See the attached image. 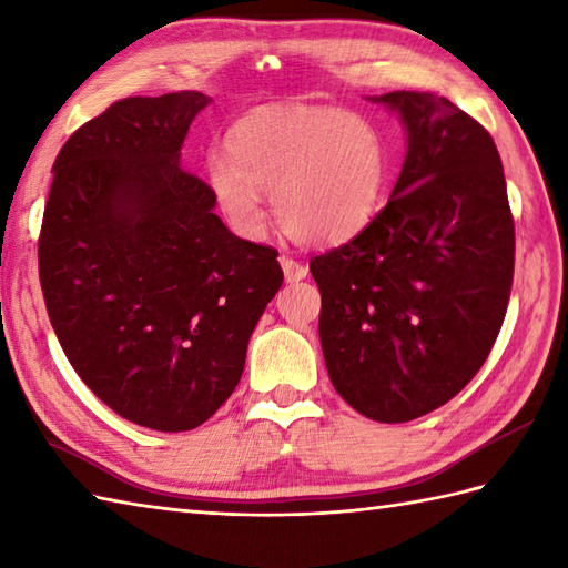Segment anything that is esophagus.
I'll list each match as a JSON object with an SVG mask.
<instances>
[{
  "mask_svg": "<svg viewBox=\"0 0 568 568\" xmlns=\"http://www.w3.org/2000/svg\"><path fill=\"white\" fill-rule=\"evenodd\" d=\"M281 265H283V275L287 283H297V281H303V277H307V265L295 261L293 256H281Z\"/></svg>",
  "mask_w": 568,
  "mask_h": 568,
  "instance_id": "obj_1",
  "label": "esophagus"
}]
</instances>
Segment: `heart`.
<instances>
[{"label": "heart", "mask_w": 568, "mask_h": 568, "mask_svg": "<svg viewBox=\"0 0 568 568\" xmlns=\"http://www.w3.org/2000/svg\"><path fill=\"white\" fill-rule=\"evenodd\" d=\"M388 141L371 116L342 106H263L226 131L207 159V183L226 220L256 236L273 192L283 232L310 246L356 236L383 204Z\"/></svg>", "instance_id": "heart-1"}]
</instances>
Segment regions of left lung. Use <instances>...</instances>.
<instances>
[{
	"label": "left lung",
	"mask_w": 568,
	"mask_h": 568,
	"mask_svg": "<svg viewBox=\"0 0 568 568\" xmlns=\"http://www.w3.org/2000/svg\"><path fill=\"white\" fill-rule=\"evenodd\" d=\"M400 114L407 155L368 226L310 261L332 385L368 419L409 422L484 366L508 312L515 222L496 141L427 92L376 98Z\"/></svg>",
	"instance_id": "obj_1"
}]
</instances>
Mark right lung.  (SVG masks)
Listing matches in <instances>:
<instances>
[{
    "label": "right lung",
    "instance_id": "add662e5",
    "mask_svg": "<svg viewBox=\"0 0 568 568\" xmlns=\"http://www.w3.org/2000/svg\"><path fill=\"white\" fill-rule=\"evenodd\" d=\"M210 98H126L53 163L39 275L84 385L134 425L187 432L244 373L248 336L283 285L277 251L234 236L180 146Z\"/></svg>",
    "mask_w": 568,
    "mask_h": 568
}]
</instances>
